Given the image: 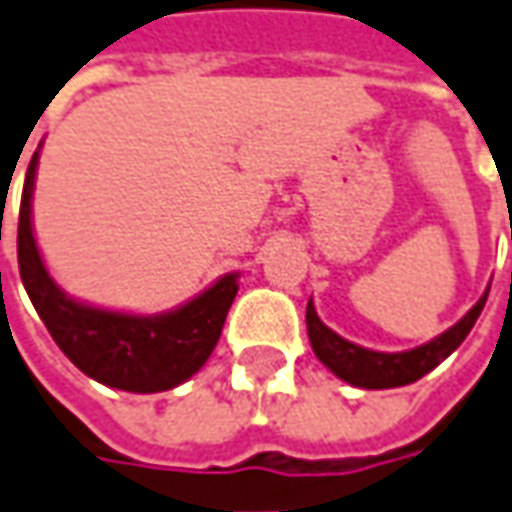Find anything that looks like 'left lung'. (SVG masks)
<instances>
[{
	"label": "left lung",
	"instance_id": "1",
	"mask_svg": "<svg viewBox=\"0 0 512 512\" xmlns=\"http://www.w3.org/2000/svg\"><path fill=\"white\" fill-rule=\"evenodd\" d=\"M485 301H488V293L476 301V307L459 324L442 332L431 344L417 346L411 352H372V349L349 344L346 338L335 335L327 324H321L312 301L307 304V332H310L312 352L341 380L360 386V389H394V386L414 383L428 375L434 366H440V360L448 358L456 346L465 341V335L476 324Z\"/></svg>",
	"mask_w": 512,
	"mask_h": 512
}]
</instances>
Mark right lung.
Here are the masks:
<instances>
[{"label":"right lung","mask_w":512,"mask_h":512,"mask_svg":"<svg viewBox=\"0 0 512 512\" xmlns=\"http://www.w3.org/2000/svg\"><path fill=\"white\" fill-rule=\"evenodd\" d=\"M36 163L39 154H33L24 177L16 250L24 290L58 349L84 375L123 392H166L200 372L202 363L214 352L225 327V315L239 290L236 273L219 279L211 290L180 310L154 318L95 310L72 301L47 276L30 228Z\"/></svg>","instance_id":"right-lung-1"}]
</instances>
